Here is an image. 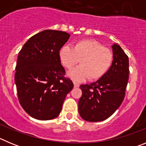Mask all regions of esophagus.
I'll return each instance as SVG.
<instances>
[{"label":"esophagus","instance_id":"obj_1","mask_svg":"<svg viewBox=\"0 0 146 146\" xmlns=\"http://www.w3.org/2000/svg\"><path fill=\"white\" fill-rule=\"evenodd\" d=\"M79 86H80L79 83H77V82H74V88H78Z\"/></svg>","mask_w":146,"mask_h":146}]
</instances>
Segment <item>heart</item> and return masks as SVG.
<instances>
[{"mask_svg":"<svg viewBox=\"0 0 146 146\" xmlns=\"http://www.w3.org/2000/svg\"><path fill=\"white\" fill-rule=\"evenodd\" d=\"M61 64L71 69L78 63L81 65L72 71L69 76L75 80L88 77L90 80H97L110 69L113 61V54L110 49L96 40H78L73 47L64 45L58 51Z\"/></svg>","mask_w":146,"mask_h":146,"instance_id":"obj_1","label":"heart"}]
</instances>
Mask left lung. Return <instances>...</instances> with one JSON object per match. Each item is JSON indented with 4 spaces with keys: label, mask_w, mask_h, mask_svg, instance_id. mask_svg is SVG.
Here are the masks:
<instances>
[{
    "label": "left lung",
    "mask_w": 146,
    "mask_h": 146,
    "mask_svg": "<svg viewBox=\"0 0 146 146\" xmlns=\"http://www.w3.org/2000/svg\"><path fill=\"white\" fill-rule=\"evenodd\" d=\"M110 69L96 82L81 85L78 110L82 119L102 121L115 113L123 101L129 80V58L119 45L113 46Z\"/></svg>",
    "instance_id": "8db88e82"
}]
</instances>
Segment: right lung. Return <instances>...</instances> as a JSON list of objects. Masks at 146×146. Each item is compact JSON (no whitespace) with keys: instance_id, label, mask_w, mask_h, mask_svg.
Here are the masks:
<instances>
[{"instance_id":"obj_1","label":"right lung","mask_w":146,"mask_h":146,"mask_svg":"<svg viewBox=\"0 0 146 146\" xmlns=\"http://www.w3.org/2000/svg\"><path fill=\"white\" fill-rule=\"evenodd\" d=\"M66 32L45 30L29 38L19 52L15 80L22 108L38 120L59 115L74 84L65 77L58 51L68 41Z\"/></svg>"}]
</instances>
